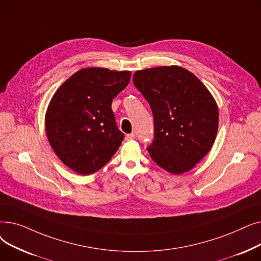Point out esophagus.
Returning a JSON list of instances; mask_svg holds the SVG:
<instances>
[{"mask_svg": "<svg viewBox=\"0 0 261 261\" xmlns=\"http://www.w3.org/2000/svg\"><path fill=\"white\" fill-rule=\"evenodd\" d=\"M135 139V134L134 133H130L126 135V141H132Z\"/></svg>", "mask_w": 261, "mask_h": 261, "instance_id": "esophagus-1", "label": "esophagus"}]
</instances>
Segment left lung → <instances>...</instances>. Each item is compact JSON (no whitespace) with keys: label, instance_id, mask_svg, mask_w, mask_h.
<instances>
[{"label":"left lung","instance_id":"8db88e82","mask_svg":"<svg viewBox=\"0 0 261 261\" xmlns=\"http://www.w3.org/2000/svg\"><path fill=\"white\" fill-rule=\"evenodd\" d=\"M133 83L151 108L154 140L147 148L166 172L191 171L212 148L219 128L218 105L199 79L180 66L135 71Z\"/></svg>","mask_w":261,"mask_h":261}]
</instances>
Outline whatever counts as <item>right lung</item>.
Masks as SVG:
<instances>
[{
  "label": "right lung",
  "instance_id": "right-lung-1",
  "mask_svg": "<svg viewBox=\"0 0 261 261\" xmlns=\"http://www.w3.org/2000/svg\"><path fill=\"white\" fill-rule=\"evenodd\" d=\"M130 77V71L83 68L53 95L44 117L47 138L55 154L75 173L97 172L118 150L123 133L111 106Z\"/></svg>",
  "mask_w": 261,
  "mask_h": 261
}]
</instances>
